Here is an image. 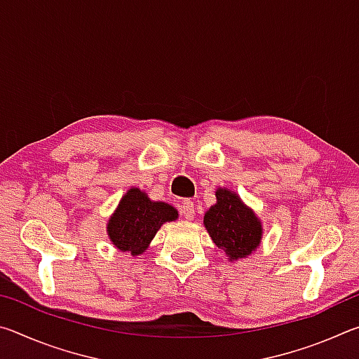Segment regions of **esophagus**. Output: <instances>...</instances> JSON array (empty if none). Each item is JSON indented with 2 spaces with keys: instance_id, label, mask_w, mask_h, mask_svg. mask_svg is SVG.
Instances as JSON below:
<instances>
[{
  "instance_id": "34e87169",
  "label": "esophagus",
  "mask_w": 359,
  "mask_h": 359,
  "mask_svg": "<svg viewBox=\"0 0 359 359\" xmlns=\"http://www.w3.org/2000/svg\"><path fill=\"white\" fill-rule=\"evenodd\" d=\"M180 214L184 218H187V220H193L194 218V204L193 201H190V199H184L182 201V205H180Z\"/></svg>"
}]
</instances>
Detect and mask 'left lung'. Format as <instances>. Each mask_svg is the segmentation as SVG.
<instances>
[{"label": "left lung", "instance_id": "8db88e82", "mask_svg": "<svg viewBox=\"0 0 359 359\" xmlns=\"http://www.w3.org/2000/svg\"><path fill=\"white\" fill-rule=\"evenodd\" d=\"M204 226L231 259L244 258L259 245L261 223L236 193L217 190V204L205 212Z\"/></svg>", "mask_w": 359, "mask_h": 359}]
</instances>
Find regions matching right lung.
<instances>
[{
	"label": "right lung",
	"mask_w": 359,
	"mask_h": 359,
	"mask_svg": "<svg viewBox=\"0 0 359 359\" xmlns=\"http://www.w3.org/2000/svg\"><path fill=\"white\" fill-rule=\"evenodd\" d=\"M175 218L177 210L171 205L150 201L139 188H131L109 220L107 234L121 252L141 255L161 224Z\"/></svg>",
	"instance_id": "add662e5"
}]
</instances>
